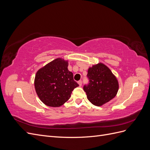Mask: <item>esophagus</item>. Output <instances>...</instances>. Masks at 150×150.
<instances>
[{
    "instance_id": "34e87169",
    "label": "esophagus",
    "mask_w": 150,
    "mask_h": 150,
    "mask_svg": "<svg viewBox=\"0 0 150 150\" xmlns=\"http://www.w3.org/2000/svg\"><path fill=\"white\" fill-rule=\"evenodd\" d=\"M82 83H83L82 81H78V84H79V85L80 86H82Z\"/></svg>"
}]
</instances>
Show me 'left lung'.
Listing matches in <instances>:
<instances>
[{
  "label": "left lung",
  "instance_id": "left-lung-1",
  "mask_svg": "<svg viewBox=\"0 0 150 150\" xmlns=\"http://www.w3.org/2000/svg\"><path fill=\"white\" fill-rule=\"evenodd\" d=\"M88 83L83 89L88 100L99 106L114 98L119 88L118 82L111 70L103 64L90 67L88 71Z\"/></svg>",
  "mask_w": 150,
  "mask_h": 150
}]
</instances>
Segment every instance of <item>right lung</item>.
<instances>
[{"instance_id": "1", "label": "right lung", "mask_w": 150, "mask_h": 150, "mask_svg": "<svg viewBox=\"0 0 150 150\" xmlns=\"http://www.w3.org/2000/svg\"><path fill=\"white\" fill-rule=\"evenodd\" d=\"M67 66V61L57 58L36 73L34 81L36 93L47 106H61L70 98L72 91L79 86Z\"/></svg>"}]
</instances>
